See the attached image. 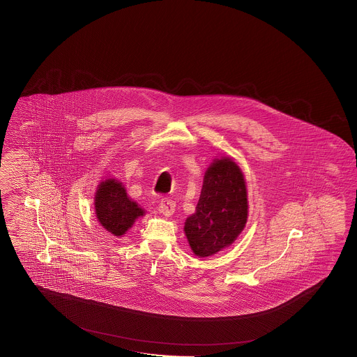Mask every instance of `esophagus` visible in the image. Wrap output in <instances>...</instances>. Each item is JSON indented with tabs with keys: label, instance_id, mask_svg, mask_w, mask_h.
I'll use <instances>...</instances> for the list:
<instances>
[{
	"label": "esophagus",
	"instance_id": "1",
	"mask_svg": "<svg viewBox=\"0 0 357 357\" xmlns=\"http://www.w3.org/2000/svg\"><path fill=\"white\" fill-rule=\"evenodd\" d=\"M158 211L162 213L163 216L170 217L175 211V203L170 199H162V202L158 206Z\"/></svg>",
	"mask_w": 357,
	"mask_h": 357
}]
</instances>
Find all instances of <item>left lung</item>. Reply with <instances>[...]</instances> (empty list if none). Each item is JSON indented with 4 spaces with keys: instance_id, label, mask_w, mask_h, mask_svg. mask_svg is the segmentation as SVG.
<instances>
[{
    "instance_id": "8db88e82",
    "label": "left lung",
    "mask_w": 357,
    "mask_h": 357,
    "mask_svg": "<svg viewBox=\"0 0 357 357\" xmlns=\"http://www.w3.org/2000/svg\"><path fill=\"white\" fill-rule=\"evenodd\" d=\"M246 184L237 163L217 160L206 170L196 211L184 233L195 255L204 258L230 246L248 221Z\"/></svg>"
}]
</instances>
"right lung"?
I'll list each match as a JSON object with an SVG mask.
<instances>
[{"mask_svg":"<svg viewBox=\"0 0 357 357\" xmlns=\"http://www.w3.org/2000/svg\"><path fill=\"white\" fill-rule=\"evenodd\" d=\"M96 215L100 225L119 237L130 229L144 211L130 200L126 188L115 179L99 184L96 195Z\"/></svg>","mask_w":357,"mask_h":357,"instance_id":"1","label":"right lung"}]
</instances>
